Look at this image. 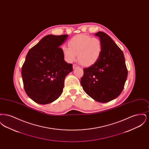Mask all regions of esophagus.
<instances>
[{"mask_svg": "<svg viewBox=\"0 0 149 149\" xmlns=\"http://www.w3.org/2000/svg\"><path fill=\"white\" fill-rule=\"evenodd\" d=\"M72 68H73V69H75L76 68H78V66L77 65H76V64H74V65H73V66H72Z\"/></svg>", "mask_w": 149, "mask_h": 149, "instance_id": "1", "label": "esophagus"}]
</instances>
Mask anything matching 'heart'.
<instances>
[{"label":"heart","mask_w":149,"mask_h":149,"mask_svg":"<svg viewBox=\"0 0 149 149\" xmlns=\"http://www.w3.org/2000/svg\"><path fill=\"white\" fill-rule=\"evenodd\" d=\"M68 44L69 47H62L66 61L72 63L78 55L79 62L85 66L95 63L100 56L103 49L102 42L99 38L85 34L74 36Z\"/></svg>","instance_id":"obj_1"}]
</instances>
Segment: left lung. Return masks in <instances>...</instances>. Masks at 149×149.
Masks as SVG:
<instances>
[{
  "mask_svg": "<svg viewBox=\"0 0 149 149\" xmlns=\"http://www.w3.org/2000/svg\"><path fill=\"white\" fill-rule=\"evenodd\" d=\"M95 36L102 42V52L95 63L83 69L80 83L92 98L106 103L120 95L127 77V69L123 53L113 40L103 32Z\"/></svg>",
  "mask_w": 149,
  "mask_h": 149,
  "instance_id": "obj_1",
  "label": "left lung"
}]
</instances>
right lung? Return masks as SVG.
Returning <instances> with one entry per match:
<instances>
[{"mask_svg": "<svg viewBox=\"0 0 149 149\" xmlns=\"http://www.w3.org/2000/svg\"><path fill=\"white\" fill-rule=\"evenodd\" d=\"M68 35L46 36L29 50L22 68L24 88L37 103L46 104L62 94L64 80L72 71V65L64 60L59 47Z\"/></svg>", "mask_w": 149, "mask_h": 149, "instance_id": "obj_1", "label": "right lung"}]
</instances>
